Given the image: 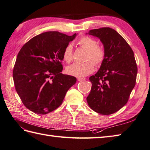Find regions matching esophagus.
I'll list each match as a JSON object with an SVG mask.
<instances>
[{
    "label": "esophagus",
    "mask_w": 150,
    "mask_h": 150,
    "mask_svg": "<svg viewBox=\"0 0 150 150\" xmlns=\"http://www.w3.org/2000/svg\"><path fill=\"white\" fill-rule=\"evenodd\" d=\"M85 79V78L84 77H77V80L78 81H83V80H84Z\"/></svg>",
    "instance_id": "esophagus-1"
}]
</instances>
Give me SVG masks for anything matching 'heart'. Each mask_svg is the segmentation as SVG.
Masks as SVG:
<instances>
[{
    "instance_id": "obj_1",
    "label": "heart",
    "mask_w": 150,
    "mask_h": 150,
    "mask_svg": "<svg viewBox=\"0 0 150 150\" xmlns=\"http://www.w3.org/2000/svg\"><path fill=\"white\" fill-rule=\"evenodd\" d=\"M78 44L87 50L86 60L84 63H74L66 67L67 74L78 77H83L92 73L94 71V64H101L105 57V51L101 46L98 45L97 41L89 36H83L79 40ZM63 60L67 63L71 62L73 59V45L67 44L65 47L63 53ZM94 62L93 63V62Z\"/></svg>"
}]
</instances>
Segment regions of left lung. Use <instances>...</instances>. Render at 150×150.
<instances>
[{"label":"left lung","mask_w":150,"mask_h":150,"mask_svg":"<svg viewBox=\"0 0 150 150\" xmlns=\"http://www.w3.org/2000/svg\"><path fill=\"white\" fill-rule=\"evenodd\" d=\"M88 34L100 39L105 57L99 71L89 78L92 88L86 100L95 112L109 115L127 103L135 86L138 69L134 52L112 28L93 29Z\"/></svg>","instance_id":"1"}]
</instances>
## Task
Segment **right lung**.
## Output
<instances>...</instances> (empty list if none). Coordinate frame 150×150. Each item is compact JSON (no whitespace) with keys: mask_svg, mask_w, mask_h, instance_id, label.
<instances>
[{"mask_svg":"<svg viewBox=\"0 0 150 150\" xmlns=\"http://www.w3.org/2000/svg\"><path fill=\"white\" fill-rule=\"evenodd\" d=\"M76 36L43 32L19 51L13 71L15 88L23 103L33 112L46 114L57 109L75 84V77L61 72L64 49Z\"/></svg>","mask_w":150,"mask_h":150,"instance_id":"1","label":"right lung"}]
</instances>
